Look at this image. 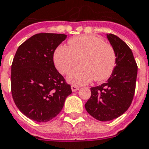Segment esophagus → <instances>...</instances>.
I'll use <instances>...</instances> for the list:
<instances>
[{
	"label": "esophagus",
	"instance_id": "1",
	"mask_svg": "<svg viewBox=\"0 0 149 149\" xmlns=\"http://www.w3.org/2000/svg\"><path fill=\"white\" fill-rule=\"evenodd\" d=\"M71 89L72 91H77L78 89H79V87H77V86H76V85H72Z\"/></svg>",
	"mask_w": 149,
	"mask_h": 149
}]
</instances>
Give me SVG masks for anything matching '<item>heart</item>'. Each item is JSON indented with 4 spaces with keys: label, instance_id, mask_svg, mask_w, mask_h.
<instances>
[{
    "label": "heart",
    "instance_id": "obj_1",
    "mask_svg": "<svg viewBox=\"0 0 149 149\" xmlns=\"http://www.w3.org/2000/svg\"><path fill=\"white\" fill-rule=\"evenodd\" d=\"M69 47L60 46L55 49L54 62L61 74L66 75L80 62L81 65L72 71L68 80L82 85L94 79L96 82L107 80L114 72L117 56L114 47L103 38L91 35L71 38Z\"/></svg>",
    "mask_w": 149,
    "mask_h": 149
}]
</instances>
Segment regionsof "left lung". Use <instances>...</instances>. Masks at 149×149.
I'll return each instance as SVG.
<instances>
[{
  "mask_svg": "<svg viewBox=\"0 0 149 149\" xmlns=\"http://www.w3.org/2000/svg\"><path fill=\"white\" fill-rule=\"evenodd\" d=\"M107 37L116 53V66L107 83L91 88V97L85 103L88 113L102 122L117 118L127 111L133 101L137 76V65L127 44L113 34Z\"/></svg>",
  "mask_w": 149,
  "mask_h": 149,
  "instance_id": "obj_1",
  "label": "left lung"
}]
</instances>
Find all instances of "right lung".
I'll list each match as a JSON object with an SVG mask.
<instances>
[{"mask_svg": "<svg viewBox=\"0 0 149 149\" xmlns=\"http://www.w3.org/2000/svg\"><path fill=\"white\" fill-rule=\"evenodd\" d=\"M67 37L39 33L22 43L13 58L11 91L15 104L30 119L46 122L63 108L71 86L56 69L54 54Z\"/></svg>", "mask_w": 149, "mask_h": 149, "instance_id": "add662e5", "label": "right lung"}]
</instances>
